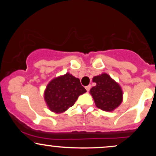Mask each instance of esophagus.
Listing matches in <instances>:
<instances>
[{"instance_id": "1", "label": "esophagus", "mask_w": 156, "mask_h": 156, "mask_svg": "<svg viewBox=\"0 0 156 156\" xmlns=\"http://www.w3.org/2000/svg\"><path fill=\"white\" fill-rule=\"evenodd\" d=\"M85 88H86V89H87V92H89V91L90 90V89H91V85H88V86H87V87H86Z\"/></svg>"}]
</instances>
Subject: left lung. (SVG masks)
Returning <instances> with one entry per match:
<instances>
[{
	"label": "left lung",
	"mask_w": 156,
	"mask_h": 156,
	"mask_svg": "<svg viewBox=\"0 0 156 156\" xmlns=\"http://www.w3.org/2000/svg\"><path fill=\"white\" fill-rule=\"evenodd\" d=\"M97 85L93 87L90 93L98 108L111 112L119 106L122 101L121 87L108 74H103L93 78Z\"/></svg>",
	"instance_id": "left-lung-1"
}]
</instances>
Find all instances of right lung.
<instances>
[{
	"label": "right lung",
	"instance_id": "right-lung-1",
	"mask_svg": "<svg viewBox=\"0 0 156 156\" xmlns=\"http://www.w3.org/2000/svg\"><path fill=\"white\" fill-rule=\"evenodd\" d=\"M86 92L78 78L67 73L48 83L44 92V100L52 112L62 113L72 107L78 96Z\"/></svg>",
	"mask_w": 156,
	"mask_h": 156
}]
</instances>
